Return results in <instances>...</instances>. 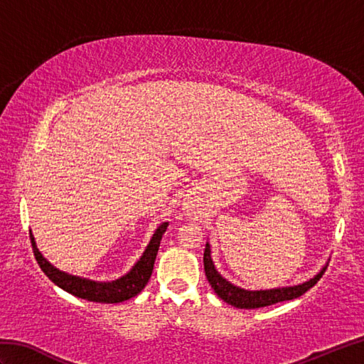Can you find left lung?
<instances>
[{"instance_id": "left-lung-1", "label": "left lung", "mask_w": 364, "mask_h": 364, "mask_svg": "<svg viewBox=\"0 0 364 364\" xmlns=\"http://www.w3.org/2000/svg\"><path fill=\"white\" fill-rule=\"evenodd\" d=\"M203 264H205V274L208 282H210L211 288L215 294L228 305H233L236 308H244V310H255V308H262L278 304V301L292 300L300 297L308 289L321 280V277L326 272L327 267H323L321 272L311 280H308L297 286H289V288H278V289H267V291H247L241 289L237 286L227 282L218 270H215L213 259H211V249L210 244H206V249L203 253Z\"/></svg>"}]
</instances>
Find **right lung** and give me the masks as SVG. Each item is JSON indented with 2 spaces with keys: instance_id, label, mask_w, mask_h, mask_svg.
<instances>
[{
  "instance_id": "right-lung-1",
  "label": "right lung",
  "mask_w": 364,
  "mask_h": 364,
  "mask_svg": "<svg viewBox=\"0 0 364 364\" xmlns=\"http://www.w3.org/2000/svg\"><path fill=\"white\" fill-rule=\"evenodd\" d=\"M167 225L168 223L164 222L162 225L158 227L156 231H154L149 247L145 249L142 258L136 262V266L131 269L125 277H122L119 280L111 283H97L60 272L56 267H53L50 262L42 257V253L37 250L33 235L29 233V237L38 266H41L43 274L48 277L54 284H58L59 288L73 294L75 297L86 299L90 301H100V304H119V301L137 296V294L145 288V284L149 283L153 272L154 259H156L158 249L161 244V237L167 230Z\"/></svg>"
}]
</instances>
